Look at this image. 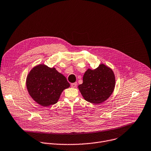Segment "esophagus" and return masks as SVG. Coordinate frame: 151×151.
<instances>
[{"mask_svg":"<svg viewBox=\"0 0 151 151\" xmlns=\"http://www.w3.org/2000/svg\"><path fill=\"white\" fill-rule=\"evenodd\" d=\"M77 83L76 82V83H71V87H72V88H76V87L77 86Z\"/></svg>","mask_w":151,"mask_h":151,"instance_id":"34e87169","label":"esophagus"}]
</instances>
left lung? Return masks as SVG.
Instances as JSON below:
<instances>
[{"instance_id": "8db88e82", "label": "left lung", "mask_w": 151, "mask_h": 151, "mask_svg": "<svg viewBox=\"0 0 151 151\" xmlns=\"http://www.w3.org/2000/svg\"><path fill=\"white\" fill-rule=\"evenodd\" d=\"M115 86V77L113 71L104 64L95 70L88 69L84 74L83 83L78 88L86 101L99 104L107 99Z\"/></svg>"}]
</instances>
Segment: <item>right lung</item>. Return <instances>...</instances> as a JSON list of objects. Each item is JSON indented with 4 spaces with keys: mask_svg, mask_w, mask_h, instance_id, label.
Returning <instances> with one entry per match:
<instances>
[{
    "mask_svg": "<svg viewBox=\"0 0 151 151\" xmlns=\"http://www.w3.org/2000/svg\"><path fill=\"white\" fill-rule=\"evenodd\" d=\"M70 86L63 75L55 68H49L44 64L32 68L26 78L29 95L35 101L44 107L56 104L62 91Z\"/></svg>",
    "mask_w": 151,
    "mask_h": 151,
    "instance_id": "1",
    "label": "right lung"
}]
</instances>
